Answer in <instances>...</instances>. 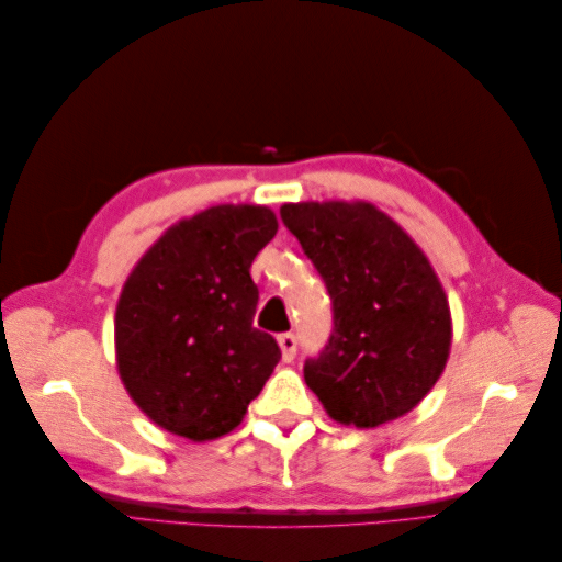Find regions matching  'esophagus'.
Segmentation results:
<instances>
[{"instance_id": "1", "label": "esophagus", "mask_w": 562, "mask_h": 562, "mask_svg": "<svg viewBox=\"0 0 562 562\" xmlns=\"http://www.w3.org/2000/svg\"><path fill=\"white\" fill-rule=\"evenodd\" d=\"M278 345L282 350V360L284 362H292L294 355H296V338L292 336V333H282V336L278 338Z\"/></svg>"}]
</instances>
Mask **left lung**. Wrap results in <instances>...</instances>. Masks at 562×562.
Masks as SVG:
<instances>
[{"mask_svg":"<svg viewBox=\"0 0 562 562\" xmlns=\"http://www.w3.org/2000/svg\"><path fill=\"white\" fill-rule=\"evenodd\" d=\"M284 226L326 282L333 330L304 362L336 423L379 427L413 411L445 372L447 294L413 238L369 202H290Z\"/></svg>","mask_w":562,"mask_h":562,"instance_id":"8db88e82","label":"left lung"}]
</instances>
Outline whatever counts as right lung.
I'll return each instance as SVG.
<instances>
[{"instance_id": "add662e5", "label": "right lung", "mask_w": 562, "mask_h": 562, "mask_svg": "<svg viewBox=\"0 0 562 562\" xmlns=\"http://www.w3.org/2000/svg\"><path fill=\"white\" fill-rule=\"evenodd\" d=\"M278 234L262 205H217L181 220L139 258L115 308V357L142 413L207 441L244 420L280 348L254 328L250 262Z\"/></svg>"}]
</instances>
